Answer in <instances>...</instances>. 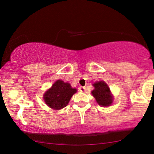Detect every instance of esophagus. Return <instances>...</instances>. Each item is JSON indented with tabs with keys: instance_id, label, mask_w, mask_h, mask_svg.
<instances>
[{
	"instance_id": "1",
	"label": "esophagus",
	"mask_w": 154,
	"mask_h": 154,
	"mask_svg": "<svg viewBox=\"0 0 154 154\" xmlns=\"http://www.w3.org/2000/svg\"><path fill=\"white\" fill-rule=\"evenodd\" d=\"M79 90L81 91V92H84L85 91V87H82V86H81V87L79 88Z\"/></svg>"
}]
</instances>
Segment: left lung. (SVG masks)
Listing matches in <instances>:
<instances>
[{
  "label": "left lung",
  "instance_id": "1",
  "mask_svg": "<svg viewBox=\"0 0 154 154\" xmlns=\"http://www.w3.org/2000/svg\"><path fill=\"white\" fill-rule=\"evenodd\" d=\"M93 85L94 86V90L92 91V94L98 105L103 106L110 105L113 102V98L107 85L101 81L94 83Z\"/></svg>",
  "mask_w": 154,
  "mask_h": 154
}]
</instances>
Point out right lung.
Masks as SVG:
<instances>
[{
    "label": "right lung",
    "instance_id": "add662e5",
    "mask_svg": "<svg viewBox=\"0 0 154 154\" xmlns=\"http://www.w3.org/2000/svg\"><path fill=\"white\" fill-rule=\"evenodd\" d=\"M76 92L77 90L72 88L69 83L58 80L45 92L43 98L48 106L59 110L66 106L70 99Z\"/></svg>",
    "mask_w": 154,
    "mask_h": 154
}]
</instances>
